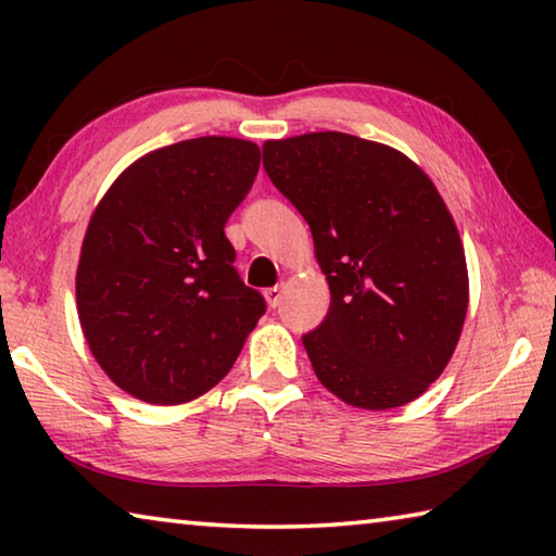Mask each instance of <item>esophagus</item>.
Wrapping results in <instances>:
<instances>
[{
	"mask_svg": "<svg viewBox=\"0 0 556 556\" xmlns=\"http://www.w3.org/2000/svg\"><path fill=\"white\" fill-rule=\"evenodd\" d=\"M281 294H285V291H281V287H269V289L265 291L267 304H269L271 308H277V306L281 304Z\"/></svg>",
	"mask_w": 556,
	"mask_h": 556,
	"instance_id": "obj_1",
	"label": "esophagus"
}]
</instances>
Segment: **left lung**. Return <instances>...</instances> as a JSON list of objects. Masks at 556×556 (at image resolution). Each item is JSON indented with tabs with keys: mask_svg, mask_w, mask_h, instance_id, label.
I'll return each mask as SVG.
<instances>
[{
	"mask_svg": "<svg viewBox=\"0 0 556 556\" xmlns=\"http://www.w3.org/2000/svg\"><path fill=\"white\" fill-rule=\"evenodd\" d=\"M262 164L304 215L331 308L301 341L316 378L361 409L417 400L466 321L464 244L437 186L388 144L343 131L269 139Z\"/></svg>",
	"mask_w": 556,
	"mask_h": 556,
	"instance_id": "8db88e82",
	"label": "left lung"
}]
</instances>
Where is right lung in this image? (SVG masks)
<instances>
[{
	"mask_svg": "<svg viewBox=\"0 0 556 556\" xmlns=\"http://www.w3.org/2000/svg\"><path fill=\"white\" fill-rule=\"evenodd\" d=\"M257 168L260 147L244 139H186L127 166L92 213L75 304L90 353L131 397H201L265 314L225 238Z\"/></svg>",
	"mask_w": 556,
	"mask_h": 556,
	"instance_id": "right-lung-1",
	"label": "right lung"
}]
</instances>
